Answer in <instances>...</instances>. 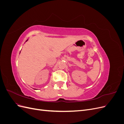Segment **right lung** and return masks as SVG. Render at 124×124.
<instances>
[{
    "mask_svg": "<svg viewBox=\"0 0 124 124\" xmlns=\"http://www.w3.org/2000/svg\"><path fill=\"white\" fill-rule=\"evenodd\" d=\"M28 41V40H26V41Z\"/></svg>",
    "mask_w": 124,
    "mask_h": 124,
    "instance_id": "add662e5",
    "label": "right lung"
}]
</instances>
